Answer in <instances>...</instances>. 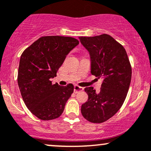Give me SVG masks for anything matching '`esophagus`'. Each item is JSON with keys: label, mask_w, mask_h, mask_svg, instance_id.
<instances>
[{"label": "esophagus", "mask_w": 151, "mask_h": 151, "mask_svg": "<svg viewBox=\"0 0 151 151\" xmlns=\"http://www.w3.org/2000/svg\"><path fill=\"white\" fill-rule=\"evenodd\" d=\"M84 90V87H81V86H79L78 85H74V93H77L79 91H83Z\"/></svg>", "instance_id": "34e87169"}]
</instances>
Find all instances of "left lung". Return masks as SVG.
<instances>
[{
    "label": "left lung",
    "instance_id": "8db88e82",
    "mask_svg": "<svg viewBox=\"0 0 151 151\" xmlns=\"http://www.w3.org/2000/svg\"><path fill=\"white\" fill-rule=\"evenodd\" d=\"M89 51L91 73L103 81L99 92L86 87L88 100L81 105L85 119L100 124L115 115L125 101L131 84L132 70L126 50L107 34L94 37H79Z\"/></svg>",
    "mask_w": 151,
    "mask_h": 151
}]
</instances>
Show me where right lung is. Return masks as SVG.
<instances>
[{"instance_id":"right-lung-1","label":"right lung","mask_w":151,"mask_h":151,"mask_svg":"<svg viewBox=\"0 0 151 151\" xmlns=\"http://www.w3.org/2000/svg\"><path fill=\"white\" fill-rule=\"evenodd\" d=\"M79 44L74 37L44 36L24 50L20 57L18 84L26 106L41 120L62 115L66 102L74 91L73 84H52L51 79L66 56Z\"/></svg>"}]
</instances>
